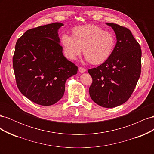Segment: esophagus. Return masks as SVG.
Listing matches in <instances>:
<instances>
[{
	"instance_id": "1",
	"label": "esophagus",
	"mask_w": 154,
	"mask_h": 154,
	"mask_svg": "<svg viewBox=\"0 0 154 154\" xmlns=\"http://www.w3.org/2000/svg\"><path fill=\"white\" fill-rule=\"evenodd\" d=\"M78 70H79V71H80V72H81V73H84L86 71V69L83 68V67H79Z\"/></svg>"
}]
</instances>
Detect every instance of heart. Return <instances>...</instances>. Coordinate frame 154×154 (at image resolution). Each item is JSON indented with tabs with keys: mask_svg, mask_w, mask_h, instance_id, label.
Returning <instances> with one entry per match:
<instances>
[{
	"mask_svg": "<svg viewBox=\"0 0 154 154\" xmlns=\"http://www.w3.org/2000/svg\"><path fill=\"white\" fill-rule=\"evenodd\" d=\"M61 44L67 58L75 60L83 49L87 61L97 65L110 57L116 45V38L112 32L94 24H88L74 28L72 36L63 33Z\"/></svg>",
	"mask_w": 154,
	"mask_h": 154,
	"instance_id": "obj_1",
	"label": "heart"
}]
</instances>
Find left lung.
<instances>
[{
	"label": "left lung",
	"mask_w": 154,
	"mask_h": 154,
	"mask_svg": "<svg viewBox=\"0 0 154 154\" xmlns=\"http://www.w3.org/2000/svg\"><path fill=\"white\" fill-rule=\"evenodd\" d=\"M116 35L110 57L96 68L88 70L92 78L91 99L98 105L113 108L127 101L141 74V49L131 31L125 27L106 23Z\"/></svg>",
	"instance_id": "obj_1"
}]
</instances>
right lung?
Listing matches in <instances>:
<instances>
[{"label": "right lung", "instance_id": "obj_1", "mask_svg": "<svg viewBox=\"0 0 154 154\" xmlns=\"http://www.w3.org/2000/svg\"><path fill=\"white\" fill-rule=\"evenodd\" d=\"M60 22L27 30L18 39L13 58L17 85L34 103L52 105L63 96L66 82L78 67L64 57L60 45Z\"/></svg>", "mask_w": 154, "mask_h": 154}]
</instances>
